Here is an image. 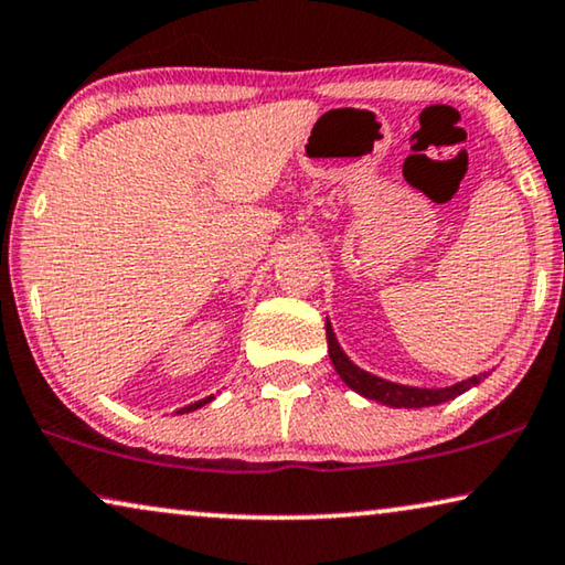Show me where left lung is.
Segmentation results:
<instances>
[{
  "label": "left lung",
  "mask_w": 565,
  "mask_h": 565,
  "mask_svg": "<svg viewBox=\"0 0 565 565\" xmlns=\"http://www.w3.org/2000/svg\"><path fill=\"white\" fill-rule=\"evenodd\" d=\"M326 341H329V356L333 362V370L339 372V377L349 384L351 390L359 392V395L377 399L382 405H392V407H430V405H440L446 399H454L461 392L471 390L473 384H479L481 377H471L463 380L454 387H440V390H420V387H407V384H395L387 380L374 377V374L359 370L356 364L349 362V356L343 354L341 347L337 343V337H333L331 326L326 323ZM487 377V374H484Z\"/></svg>",
  "instance_id": "8db88e82"
}]
</instances>
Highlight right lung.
<instances>
[{"mask_svg":"<svg viewBox=\"0 0 565 565\" xmlns=\"http://www.w3.org/2000/svg\"><path fill=\"white\" fill-rule=\"evenodd\" d=\"M211 399H214V397H203V399H199V403H193V405H188V407H183V411H181V413H191V411H199V407H201V405H206V403H211Z\"/></svg>","mask_w":565,"mask_h":565,"instance_id":"1","label":"right lung"}]
</instances>
